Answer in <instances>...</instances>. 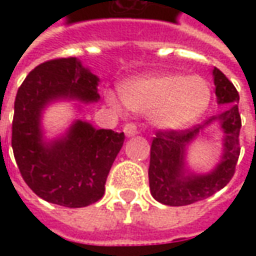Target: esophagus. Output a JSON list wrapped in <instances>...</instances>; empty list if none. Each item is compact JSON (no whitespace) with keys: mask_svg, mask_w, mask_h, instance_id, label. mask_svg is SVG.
Masks as SVG:
<instances>
[{"mask_svg":"<svg viewBox=\"0 0 256 256\" xmlns=\"http://www.w3.org/2000/svg\"><path fill=\"white\" fill-rule=\"evenodd\" d=\"M124 132H125L126 136H134V135H136V134H138V126H136L134 122L125 124V126H124Z\"/></svg>","mask_w":256,"mask_h":256,"instance_id":"esophagus-1","label":"esophagus"}]
</instances>
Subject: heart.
Wrapping results in <instances>:
<instances>
[{
  "label": "heart",
  "instance_id": "obj_1",
  "mask_svg": "<svg viewBox=\"0 0 256 256\" xmlns=\"http://www.w3.org/2000/svg\"><path fill=\"white\" fill-rule=\"evenodd\" d=\"M121 96L134 111L151 112L156 126L181 130L206 111L211 102V86L198 75H146L124 84ZM106 100L115 110H121L114 94H108Z\"/></svg>",
  "mask_w": 256,
  "mask_h": 256
}]
</instances>
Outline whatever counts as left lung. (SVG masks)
<instances>
[{"label": "left lung", "instance_id": "8db88e82", "mask_svg": "<svg viewBox=\"0 0 256 256\" xmlns=\"http://www.w3.org/2000/svg\"><path fill=\"white\" fill-rule=\"evenodd\" d=\"M214 82L218 104L228 106L224 112L186 130H158L154 136L148 170L150 190L154 198L164 205L184 206L202 201L222 190L235 174L241 152L240 94L218 68H214ZM212 120L222 124L226 135L222 162L206 176H185L184 146Z\"/></svg>", "mask_w": 256, "mask_h": 256}]
</instances>
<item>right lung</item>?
Segmentation results:
<instances>
[{
	"label": "right lung",
	"mask_w": 256,
	"mask_h": 256,
	"mask_svg": "<svg viewBox=\"0 0 256 256\" xmlns=\"http://www.w3.org/2000/svg\"><path fill=\"white\" fill-rule=\"evenodd\" d=\"M98 76L74 58L45 61L18 88L12 120V151L25 184L45 201L82 208L101 200L125 135L76 121L68 135L42 142L40 116L58 98L98 101Z\"/></svg>",
	"instance_id": "obj_1"
}]
</instances>
